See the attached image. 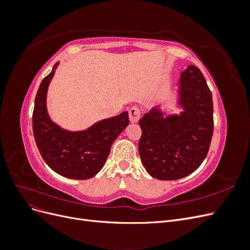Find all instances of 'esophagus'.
Returning a JSON list of instances; mask_svg holds the SVG:
<instances>
[{"label":"esophagus","mask_w":250,"mask_h":250,"mask_svg":"<svg viewBox=\"0 0 250 250\" xmlns=\"http://www.w3.org/2000/svg\"><path fill=\"white\" fill-rule=\"evenodd\" d=\"M141 118V110L139 107H131L129 109V120L131 123H137Z\"/></svg>","instance_id":"1"}]
</instances>
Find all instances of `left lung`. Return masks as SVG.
<instances>
[{
  "instance_id": "8db88e82",
  "label": "left lung",
  "mask_w": 250,
  "mask_h": 250,
  "mask_svg": "<svg viewBox=\"0 0 250 250\" xmlns=\"http://www.w3.org/2000/svg\"><path fill=\"white\" fill-rule=\"evenodd\" d=\"M179 115L164 118L153 107L140 120L141 161L151 176L175 180L193 173L206 158L214 131L213 98L201 71L188 65L181 72Z\"/></svg>"
}]
</instances>
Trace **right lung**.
I'll list each match as a JSON object with an SVG mask.
<instances>
[{
	"instance_id": "1",
	"label": "right lung",
	"mask_w": 250,
	"mask_h": 250,
	"mask_svg": "<svg viewBox=\"0 0 250 250\" xmlns=\"http://www.w3.org/2000/svg\"><path fill=\"white\" fill-rule=\"evenodd\" d=\"M58 62L37 90L32 116L37 148L49 167L72 179L94 177L106 162L112 143L129 123L128 112L104 119L82 131L62 129L50 119L47 92Z\"/></svg>"
}]
</instances>
